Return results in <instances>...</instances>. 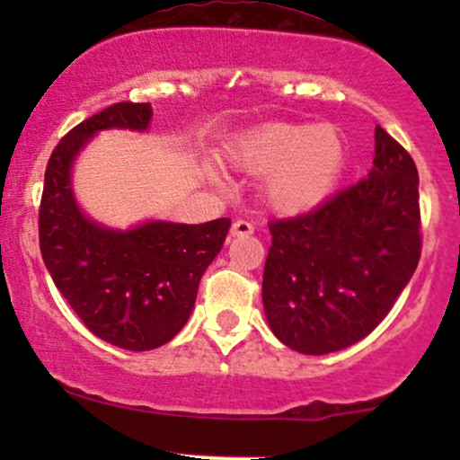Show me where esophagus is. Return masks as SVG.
<instances>
[{
    "label": "esophagus",
    "instance_id": "34e87169",
    "mask_svg": "<svg viewBox=\"0 0 460 460\" xmlns=\"http://www.w3.org/2000/svg\"><path fill=\"white\" fill-rule=\"evenodd\" d=\"M255 234V226L252 223H248V220H235L234 226H231V235H251Z\"/></svg>",
    "mask_w": 460,
    "mask_h": 460
}]
</instances>
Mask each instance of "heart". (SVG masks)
Listing matches in <instances>:
<instances>
[{
	"label": "heart",
	"mask_w": 460,
	"mask_h": 460,
	"mask_svg": "<svg viewBox=\"0 0 460 460\" xmlns=\"http://www.w3.org/2000/svg\"><path fill=\"white\" fill-rule=\"evenodd\" d=\"M231 162L252 175L270 172L266 197L274 209L298 214L315 208L335 186L344 145L332 128L272 123L237 142Z\"/></svg>",
	"instance_id": "heart-1"
}]
</instances>
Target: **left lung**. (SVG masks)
<instances>
[{
	"instance_id": "8db88e82",
	"label": "left lung",
	"mask_w": 460,
	"mask_h": 460,
	"mask_svg": "<svg viewBox=\"0 0 460 460\" xmlns=\"http://www.w3.org/2000/svg\"><path fill=\"white\" fill-rule=\"evenodd\" d=\"M374 168L311 212L270 220L263 268L266 320L285 346L329 355L369 335L421 255L420 177L381 125Z\"/></svg>"
}]
</instances>
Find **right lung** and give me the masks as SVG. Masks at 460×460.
Masks as SVG:
<instances>
[{
    "mask_svg": "<svg viewBox=\"0 0 460 460\" xmlns=\"http://www.w3.org/2000/svg\"><path fill=\"white\" fill-rule=\"evenodd\" d=\"M151 114V103L120 102L75 125L51 153L39 209L40 255L56 288L88 331L136 352L164 346L183 329L231 226L229 218L151 220L114 231L79 212L71 188L77 153L102 129L145 131Z\"/></svg>",
    "mask_w": 460,
    "mask_h": 460,
    "instance_id": "right-lung-1",
    "label": "right lung"
}]
</instances>
